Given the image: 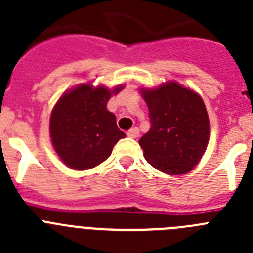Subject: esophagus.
<instances>
[{
    "label": "esophagus",
    "instance_id": "esophagus-1",
    "mask_svg": "<svg viewBox=\"0 0 253 253\" xmlns=\"http://www.w3.org/2000/svg\"><path fill=\"white\" fill-rule=\"evenodd\" d=\"M138 135H139V129H138L137 126H134V128H131L130 130L128 131V137H130V138H137Z\"/></svg>",
    "mask_w": 253,
    "mask_h": 253
}]
</instances>
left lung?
I'll return each mask as SVG.
<instances>
[{
	"label": "left lung",
	"mask_w": 253,
	"mask_h": 253,
	"mask_svg": "<svg viewBox=\"0 0 253 253\" xmlns=\"http://www.w3.org/2000/svg\"><path fill=\"white\" fill-rule=\"evenodd\" d=\"M151 129L139 139L144 158L167 175H184L202 160L209 142V118L198 93L169 81L142 90Z\"/></svg>",
	"instance_id": "8db88e82"
}]
</instances>
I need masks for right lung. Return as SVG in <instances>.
<instances>
[{
  "mask_svg": "<svg viewBox=\"0 0 253 253\" xmlns=\"http://www.w3.org/2000/svg\"><path fill=\"white\" fill-rule=\"evenodd\" d=\"M90 84L76 87L64 93L50 115V137L53 147L67 166L73 169H88L104 162L113 147L125 134L118 128L116 118L106 109L113 93Z\"/></svg>",
  "mask_w": 253,
  "mask_h": 253,
  "instance_id": "right-lung-1",
  "label": "right lung"
}]
</instances>
